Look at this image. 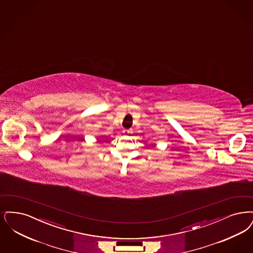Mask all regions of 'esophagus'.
<instances>
[{
	"mask_svg": "<svg viewBox=\"0 0 253 253\" xmlns=\"http://www.w3.org/2000/svg\"><path fill=\"white\" fill-rule=\"evenodd\" d=\"M131 130H127V129L123 130V133H124V134H129V133H131Z\"/></svg>",
	"mask_w": 253,
	"mask_h": 253,
	"instance_id": "esophagus-1",
	"label": "esophagus"
}]
</instances>
